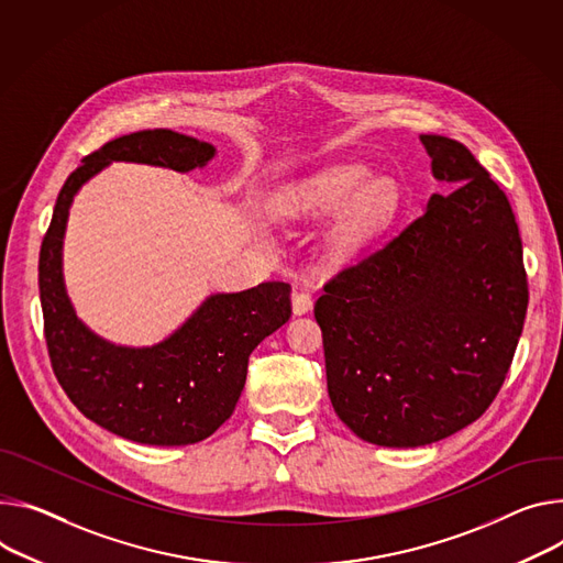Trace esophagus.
<instances>
[{
	"label": "esophagus",
	"instance_id": "1",
	"mask_svg": "<svg viewBox=\"0 0 563 563\" xmlns=\"http://www.w3.org/2000/svg\"><path fill=\"white\" fill-rule=\"evenodd\" d=\"M291 310L296 317L300 314H308L312 310V296L308 291H294L291 294Z\"/></svg>",
	"mask_w": 563,
	"mask_h": 563
}]
</instances>
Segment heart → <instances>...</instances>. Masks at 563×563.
<instances>
[{
	"mask_svg": "<svg viewBox=\"0 0 563 563\" xmlns=\"http://www.w3.org/2000/svg\"><path fill=\"white\" fill-rule=\"evenodd\" d=\"M364 164H339L305 181L289 199L294 216L325 218L339 208L332 246L341 258L364 251L395 218L399 188L390 177H365Z\"/></svg>",
	"mask_w": 563,
	"mask_h": 563,
	"instance_id": "1",
	"label": "heart"
}]
</instances>
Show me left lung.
I'll use <instances>...</instances> for the list:
<instances>
[{"label": "left lung", "mask_w": 563, "mask_h": 563, "mask_svg": "<svg viewBox=\"0 0 563 563\" xmlns=\"http://www.w3.org/2000/svg\"><path fill=\"white\" fill-rule=\"evenodd\" d=\"M433 177L455 186L314 305L328 395L379 446H424L476 422L523 332L528 278L512 207L453 139L422 134Z\"/></svg>", "instance_id": "8db88e82"}]
</instances>
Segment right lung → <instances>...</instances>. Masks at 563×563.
<instances>
[{
  "instance_id": "obj_1",
  "label": "right lung",
  "mask_w": 563,
  "mask_h": 563,
  "mask_svg": "<svg viewBox=\"0 0 563 563\" xmlns=\"http://www.w3.org/2000/svg\"><path fill=\"white\" fill-rule=\"evenodd\" d=\"M211 143L173 130H143L91 152L67 177L40 249V300L51 366L78 411L125 440L157 446L195 444L233 413L249 354L291 317V287L261 283L211 294L164 341L128 347L93 334L74 312L63 278V238L80 186L112 162L203 168Z\"/></svg>"
}]
</instances>
